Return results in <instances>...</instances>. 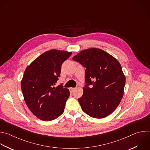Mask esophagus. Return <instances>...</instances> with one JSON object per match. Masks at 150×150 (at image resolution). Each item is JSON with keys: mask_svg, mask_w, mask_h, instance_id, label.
I'll return each mask as SVG.
<instances>
[{"mask_svg": "<svg viewBox=\"0 0 150 150\" xmlns=\"http://www.w3.org/2000/svg\"><path fill=\"white\" fill-rule=\"evenodd\" d=\"M75 89V88H72V87L69 88V91H70V92H72Z\"/></svg>", "mask_w": 150, "mask_h": 150, "instance_id": "1", "label": "esophagus"}]
</instances>
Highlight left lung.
I'll use <instances>...</instances> for the list:
<instances>
[{
    "label": "left lung",
    "mask_w": 150,
    "mask_h": 150,
    "mask_svg": "<svg viewBox=\"0 0 150 150\" xmlns=\"http://www.w3.org/2000/svg\"><path fill=\"white\" fill-rule=\"evenodd\" d=\"M86 68L83 93L78 99L82 111L95 118L114 111L124 94L125 76L118 61L100 49L82 51L73 57Z\"/></svg>",
    "instance_id": "obj_1"
}]
</instances>
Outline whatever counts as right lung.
I'll return each mask as SVG.
<instances>
[{
	"instance_id": "right-lung-1",
	"label": "right lung",
	"mask_w": 150,
	"mask_h": 150,
	"mask_svg": "<svg viewBox=\"0 0 150 150\" xmlns=\"http://www.w3.org/2000/svg\"><path fill=\"white\" fill-rule=\"evenodd\" d=\"M72 52L52 49L47 51L29 65L21 81L25 101L30 111L45 121L59 117L64 111L69 91L59 79L62 63Z\"/></svg>"
}]
</instances>
